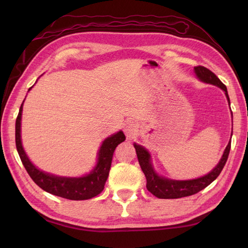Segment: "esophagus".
I'll return each instance as SVG.
<instances>
[{
	"instance_id": "obj_1",
	"label": "esophagus",
	"mask_w": 248,
	"mask_h": 248,
	"mask_svg": "<svg viewBox=\"0 0 248 248\" xmlns=\"http://www.w3.org/2000/svg\"><path fill=\"white\" fill-rule=\"evenodd\" d=\"M138 132L139 128L138 125L135 124V123H133V121H127V124H124V133L127 135V138L132 139L138 134Z\"/></svg>"
}]
</instances>
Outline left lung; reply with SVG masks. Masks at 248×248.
Instances as JSON below:
<instances>
[{"label": "left lung", "mask_w": 248, "mask_h": 248, "mask_svg": "<svg viewBox=\"0 0 248 248\" xmlns=\"http://www.w3.org/2000/svg\"><path fill=\"white\" fill-rule=\"evenodd\" d=\"M194 70L200 81L212 84V85H217L219 88H222L225 92L226 97H227V100L230 104L227 87L224 85L222 81H220L211 70H209L208 68H205L203 66L194 67ZM230 147H231V143L229 141L219 163L208 173V175L197 178V179H193V180L180 181V180H171V179H167L157 175V173L155 171L154 167L151 165L149 152L147 151L144 147L134 144V148L136 151V155H138L140 166L141 168V170H143L147 180V184H146L147 189H148L152 195H155V197L163 198V199H173V198L191 196V195L196 194L202 191V189H203L204 187H207L209 184H211L215 179L219 176L220 171L223 170V168L228 159Z\"/></svg>", "instance_id": "left-lung-1"}]
</instances>
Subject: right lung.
Segmentation results:
<instances>
[{"mask_svg":"<svg viewBox=\"0 0 248 248\" xmlns=\"http://www.w3.org/2000/svg\"><path fill=\"white\" fill-rule=\"evenodd\" d=\"M22 107L23 103L21 104L19 114L17 116V119H16V146H17L18 154L21 161H22L23 166L37 186L52 195L70 200L91 199L101 193L108 177L113 154L116 147L125 140L123 131H119L116 134H113L103 141L98 154L97 165L94 166L91 173L78 178L54 176L38 170L30 161L28 155L24 152L22 143H21V115H22Z\"/></svg>","mask_w":248,"mask_h":248,"instance_id":"right-lung-1","label":"right lung"}]
</instances>
